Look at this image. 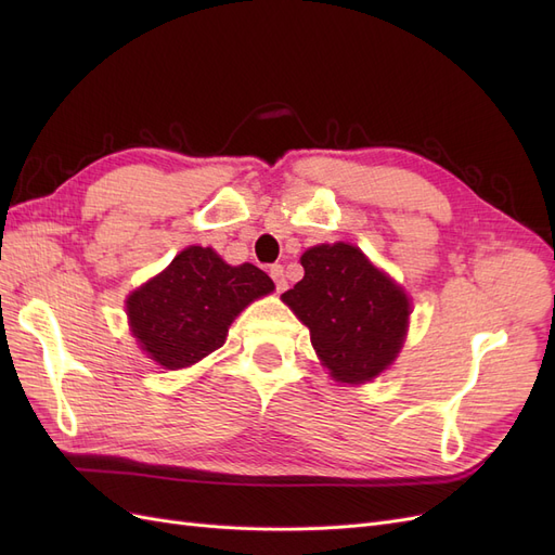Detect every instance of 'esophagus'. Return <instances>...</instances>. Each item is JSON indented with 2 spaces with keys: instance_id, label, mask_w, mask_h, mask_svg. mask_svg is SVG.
Listing matches in <instances>:
<instances>
[{
  "instance_id": "obj_1",
  "label": "esophagus",
  "mask_w": 555,
  "mask_h": 555,
  "mask_svg": "<svg viewBox=\"0 0 555 555\" xmlns=\"http://www.w3.org/2000/svg\"><path fill=\"white\" fill-rule=\"evenodd\" d=\"M268 273H271V278H273V282H275V289H278V292H284V289H287V278H284V266L273 263L271 268H268Z\"/></svg>"
}]
</instances>
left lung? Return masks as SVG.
<instances>
[{
  "label": "left lung",
  "mask_w": 555,
  "mask_h": 555,
  "mask_svg": "<svg viewBox=\"0 0 555 555\" xmlns=\"http://www.w3.org/2000/svg\"><path fill=\"white\" fill-rule=\"evenodd\" d=\"M304 280L282 300L310 328L338 382H371L389 367L408 331L410 300L354 245H317L300 257Z\"/></svg>",
  "instance_id": "1"
}]
</instances>
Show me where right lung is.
<instances>
[{
    "instance_id": "1",
    "label": "right lung",
    "mask_w": 555,
    "mask_h": 555,
    "mask_svg": "<svg viewBox=\"0 0 555 555\" xmlns=\"http://www.w3.org/2000/svg\"><path fill=\"white\" fill-rule=\"evenodd\" d=\"M261 268L229 266L210 247H188L127 300L131 333L147 357L178 371L220 349L236 314L271 294Z\"/></svg>"
}]
</instances>
